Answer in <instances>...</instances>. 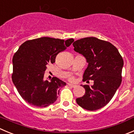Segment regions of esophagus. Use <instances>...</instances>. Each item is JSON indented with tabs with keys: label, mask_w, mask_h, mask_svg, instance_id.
I'll list each match as a JSON object with an SVG mask.
<instances>
[{
	"label": "esophagus",
	"mask_w": 134,
	"mask_h": 134,
	"mask_svg": "<svg viewBox=\"0 0 134 134\" xmlns=\"http://www.w3.org/2000/svg\"><path fill=\"white\" fill-rule=\"evenodd\" d=\"M68 86H69L70 87H72V88H75L76 87L75 85H73V84H71V83H68Z\"/></svg>",
	"instance_id": "1"
}]
</instances>
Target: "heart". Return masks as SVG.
I'll return each instance as SVG.
<instances>
[{"instance_id": "1", "label": "heart", "mask_w": 134, "mask_h": 134, "mask_svg": "<svg viewBox=\"0 0 134 134\" xmlns=\"http://www.w3.org/2000/svg\"><path fill=\"white\" fill-rule=\"evenodd\" d=\"M69 79L70 80V81H74V79H75V78L73 77H69Z\"/></svg>"}]
</instances>
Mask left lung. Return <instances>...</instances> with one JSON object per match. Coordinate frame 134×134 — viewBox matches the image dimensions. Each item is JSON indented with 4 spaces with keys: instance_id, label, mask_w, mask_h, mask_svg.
Wrapping results in <instances>:
<instances>
[{
    "instance_id": "obj_1",
    "label": "left lung",
    "mask_w": 134,
    "mask_h": 134,
    "mask_svg": "<svg viewBox=\"0 0 134 134\" xmlns=\"http://www.w3.org/2000/svg\"><path fill=\"white\" fill-rule=\"evenodd\" d=\"M73 46L75 51L83 55L88 63L83 81H94L92 86H82L85 93L76 101L85 109L97 110L110 101L120 85L123 59L114 46L97 37L80 39Z\"/></svg>"
}]
</instances>
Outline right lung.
I'll return each instance as SVG.
<instances>
[{
    "instance_id": "add662e5",
    "label": "right lung",
    "mask_w": 134,
    "mask_h": 134,
    "mask_svg": "<svg viewBox=\"0 0 134 134\" xmlns=\"http://www.w3.org/2000/svg\"><path fill=\"white\" fill-rule=\"evenodd\" d=\"M74 42L43 37L27 40L20 46L12 59V79L20 95L37 107H46L57 99L60 88L66 85L54 77L44 79L47 66L55 63L56 56Z\"/></svg>"
}]
</instances>
